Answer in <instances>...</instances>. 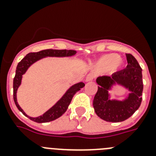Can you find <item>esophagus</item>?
Here are the masks:
<instances>
[{"instance_id": "1", "label": "esophagus", "mask_w": 156, "mask_h": 156, "mask_svg": "<svg viewBox=\"0 0 156 156\" xmlns=\"http://www.w3.org/2000/svg\"><path fill=\"white\" fill-rule=\"evenodd\" d=\"M94 75H92V74H88L87 76L86 77V81H91L94 80Z\"/></svg>"}]
</instances>
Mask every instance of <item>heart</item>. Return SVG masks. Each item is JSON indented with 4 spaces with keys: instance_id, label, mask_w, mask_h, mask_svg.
Returning a JSON list of instances; mask_svg holds the SVG:
<instances>
[{
    "instance_id": "heart-1",
    "label": "heart",
    "mask_w": 156,
    "mask_h": 156,
    "mask_svg": "<svg viewBox=\"0 0 156 156\" xmlns=\"http://www.w3.org/2000/svg\"><path fill=\"white\" fill-rule=\"evenodd\" d=\"M123 65V60L116 54L110 53L102 55L96 63V68L98 70L108 69L112 73H115Z\"/></svg>"
}]
</instances>
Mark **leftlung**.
I'll list each match as a JSON object with an SVG mask.
<instances>
[{
	"label": "left lung",
	"instance_id": "left-lung-1",
	"mask_svg": "<svg viewBox=\"0 0 156 156\" xmlns=\"http://www.w3.org/2000/svg\"><path fill=\"white\" fill-rule=\"evenodd\" d=\"M126 68L113 73L111 76L98 77V91L93 101L94 112L103 120L119 122L127 119L140 107L142 100V69L134 57L126 54ZM124 86L131 92L122 101L111 100L108 90L114 85Z\"/></svg>",
	"mask_w": 156,
	"mask_h": 156
}]
</instances>
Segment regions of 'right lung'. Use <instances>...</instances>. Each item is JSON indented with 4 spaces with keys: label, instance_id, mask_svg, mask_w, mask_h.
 Here are the masks:
<instances>
[{
    "label": "right lung",
    "instance_id": "right-lung-1",
    "mask_svg": "<svg viewBox=\"0 0 156 156\" xmlns=\"http://www.w3.org/2000/svg\"><path fill=\"white\" fill-rule=\"evenodd\" d=\"M76 53V51L73 50H55V49H47V50H43L38 52H31L25 56L21 62H19L16 67V76L13 80V98L16 107L20 112H23V114L26 116H27L30 119L36 122H48L50 121H53L55 119H58L59 117L62 115L66 112V111L68 108L72 99L73 98L74 94L77 91H79L81 88L85 86V84L83 82H80L78 83L73 85L70 87L67 91L65 93L61 99L56 103L54 106L49 110L43 114L42 115H40L38 117H30L28 116L25 113L24 111L21 108V107L19 105L17 102V98H16V93L19 87L20 86L22 82V78L23 75L25 74L28 68L34 64L37 61L45 57H69V56L74 55Z\"/></svg>",
    "mask_w": 156,
    "mask_h": 156
}]
</instances>
